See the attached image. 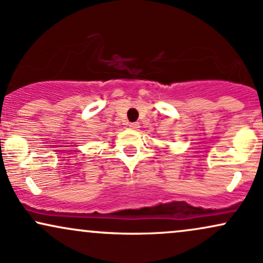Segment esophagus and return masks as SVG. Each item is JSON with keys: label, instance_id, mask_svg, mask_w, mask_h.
<instances>
[{"label": "esophagus", "instance_id": "obj_1", "mask_svg": "<svg viewBox=\"0 0 263 263\" xmlns=\"http://www.w3.org/2000/svg\"><path fill=\"white\" fill-rule=\"evenodd\" d=\"M129 127H131L132 129H137L138 127H140V123H138V122H132V123H129Z\"/></svg>", "mask_w": 263, "mask_h": 263}]
</instances>
